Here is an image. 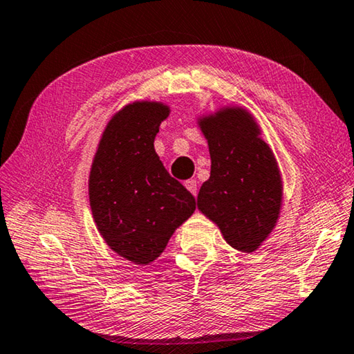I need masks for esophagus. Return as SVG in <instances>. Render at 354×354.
Listing matches in <instances>:
<instances>
[{"label": "esophagus", "instance_id": "obj_1", "mask_svg": "<svg viewBox=\"0 0 354 354\" xmlns=\"http://www.w3.org/2000/svg\"><path fill=\"white\" fill-rule=\"evenodd\" d=\"M184 185L192 195H196V181H195V179H187V181L184 183Z\"/></svg>", "mask_w": 354, "mask_h": 354}]
</instances>
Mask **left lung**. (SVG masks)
I'll return each instance as SVG.
<instances>
[{"mask_svg": "<svg viewBox=\"0 0 354 354\" xmlns=\"http://www.w3.org/2000/svg\"><path fill=\"white\" fill-rule=\"evenodd\" d=\"M195 120L211 154V176L201 185L196 207L232 248L254 253L283 207V176L273 149L243 106H220Z\"/></svg>", "mask_w": 354, "mask_h": 354, "instance_id": "8db88e82", "label": "left lung"}]
</instances>
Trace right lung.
<instances>
[{
  "label": "right lung",
  "mask_w": 354,
  "mask_h": 354,
  "mask_svg": "<svg viewBox=\"0 0 354 354\" xmlns=\"http://www.w3.org/2000/svg\"><path fill=\"white\" fill-rule=\"evenodd\" d=\"M162 101L137 100L107 122L88 173L95 226L113 253L149 266L195 211V198L165 170L154 149L170 115Z\"/></svg>",
  "instance_id": "obj_1"
}]
</instances>
